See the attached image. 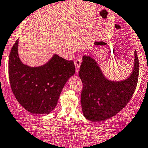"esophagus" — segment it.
I'll list each match as a JSON object with an SVG mask.
<instances>
[{"label": "esophagus", "mask_w": 148, "mask_h": 148, "mask_svg": "<svg viewBox=\"0 0 148 148\" xmlns=\"http://www.w3.org/2000/svg\"><path fill=\"white\" fill-rule=\"evenodd\" d=\"M82 63V57L81 56H77V58L74 60V64H75L76 67V72L78 74L79 71V67L81 65Z\"/></svg>", "instance_id": "esophagus-1"}]
</instances>
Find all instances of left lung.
<instances>
[{"mask_svg": "<svg viewBox=\"0 0 148 148\" xmlns=\"http://www.w3.org/2000/svg\"><path fill=\"white\" fill-rule=\"evenodd\" d=\"M132 72L121 81L106 78L94 58L82 57L79 75L83 83L82 109L84 117L91 121H102L116 115L132 97L139 77V60L134 51Z\"/></svg>", "mask_w": 148, "mask_h": 148, "instance_id": "left-lung-1", "label": "left lung"}]
</instances>
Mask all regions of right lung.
<instances>
[{"instance_id":"add662e5","label":"right lung","mask_w":148,"mask_h":148,"mask_svg":"<svg viewBox=\"0 0 148 148\" xmlns=\"http://www.w3.org/2000/svg\"><path fill=\"white\" fill-rule=\"evenodd\" d=\"M18 39L11 48L8 77L17 101L29 112L48 114L53 110L69 79L75 73L73 61L57 54L44 65L31 67L23 64L18 54Z\"/></svg>"}]
</instances>
